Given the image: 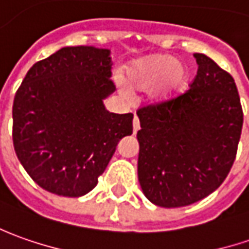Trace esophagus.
Segmentation results:
<instances>
[{
	"label": "esophagus",
	"mask_w": 249,
	"mask_h": 249,
	"mask_svg": "<svg viewBox=\"0 0 249 249\" xmlns=\"http://www.w3.org/2000/svg\"><path fill=\"white\" fill-rule=\"evenodd\" d=\"M139 128H141V121H139V118L135 116L133 117V132L136 133L139 131Z\"/></svg>",
	"instance_id": "obj_1"
}]
</instances>
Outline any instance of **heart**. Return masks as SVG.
Here are the masks:
<instances>
[{
  "label": "heart",
  "instance_id": "obj_1",
  "mask_svg": "<svg viewBox=\"0 0 249 249\" xmlns=\"http://www.w3.org/2000/svg\"><path fill=\"white\" fill-rule=\"evenodd\" d=\"M126 82L135 89H147L161 81L156 96L169 98L182 88L186 71L175 57L169 55H156L142 59L126 69ZM124 93H126V90Z\"/></svg>",
  "mask_w": 249,
  "mask_h": 249
}]
</instances>
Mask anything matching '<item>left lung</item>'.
<instances>
[{
    "label": "left lung",
    "mask_w": 249,
    "mask_h": 249,
    "mask_svg": "<svg viewBox=\"0 0 249 249\" xmlns=\"http://www.w3.org/2000/svg\"><path fill=\"white\" fill-rule=\"evenodd\" d=\"M190 88L138 108V178L144 196L165 208L215 192L236 160L243 107L236 82L211 57L194 53Z\"/></svg>",
    "instance_id": "left-lung-1"
}]
</instances>
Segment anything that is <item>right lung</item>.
Returning <instances> with one entry per match:
<instances>
[{"label":"right lung","mask_w":249,"mask_h":249,"mask_svg":"<svg viewBox=\"0 0 249 249\" xmlns=\"http://www.w3.org/2000/svg\"><path fill=\"white\" fill-rule=\"evenodd\" d=\"M108 49L66 47L27 71L13 100V146L30 178L49 193L90 192L118 142L133 131V114L108 113L116 90Z\"/></svg>","instance_id":"1"}]
</instances>
